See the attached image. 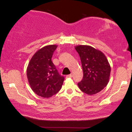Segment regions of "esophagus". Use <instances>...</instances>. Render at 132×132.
I'll return each instance as SVG.
<instances>
[{"label": "esophagus", "mask_w": 132, "mask_h": 132, "mask_svg": "<svg viewBox=\"0 0 132 132\" xmlns=\"http://www.w3.org/2000/svg\"><path fill=\"white\" fill-rule=\"evenodd\" d=\"M72 77V74H70V75H67L66 77H67V78H70V77Z\"/></svg>", "instance_id": "34e87169"}]
</instances>
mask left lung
<instances>
[{"label": "left lung", "instance_id": "obj_1", "mask_svg": "<svg viewBox=\"0 0 132 132\" xmlns=\"http://www.w3.org/2000/svg\"><path fill=\"white\" fill-rule=\"evenodd\" d=\"M75 49L80 57L84 76L79 88L88 95L99 93L109 82L111 66L106 56L100 50L90 46L79 45Z\"/></svg>", "mask_w": 132, "mask_h": 132}]
</instances>
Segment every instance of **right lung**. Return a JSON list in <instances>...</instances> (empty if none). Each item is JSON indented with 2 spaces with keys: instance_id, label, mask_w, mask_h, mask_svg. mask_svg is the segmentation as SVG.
Segmentation results:
<instances>
[{
  "instance_id": "1",
  "label": "right lung",
  "mask_w": 132,
  "mask_h": 132,
  "mask_svg": "<svg viewBox=\"0 0 132 132\" xmlns=\"http://www.w3.org/2000/svg\"><path fill=\"white\" fill-rule=\"evenodd\" d=\"M56 45H48L38 50L27 68V77L30 88L36 94L49 98L60 91L64 77L59 75L52 61Z\"/></svg>"
}]
</instances>
